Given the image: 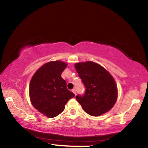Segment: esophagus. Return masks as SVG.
I'll return each instance as SVG.
<instances>
[{
	"label": "esophagus",
	"instance_id": "obj_1",
	"mask_svg": "<svg viewBox=\"0 0 148 148\" xmlns=\"http://www.w3.org/2000/svg\"><path fill=\"white\" fill-rule=\"evenodd\" d=\"M72 91L74 92L75 95H76V89H72Z\"/></svg>",
	"mask_w": 148,
	"mask_h": 148
}]
</instances>
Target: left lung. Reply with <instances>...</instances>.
Returning a JSON list of instances; mask_svg holds the SVG:
<instances>
[{"label": "left lung", "mask_w": 148, "mask_h": 148, "mask_svg": "<svg viewBox=\"0 0 148 148\" xmlns=\"http://www.w3.org/2000/svg\"><path fill=\"white\" fill-rule=\"evenodd\" d=\"M75 68L86 87L84 94L76 97L84 111L99 116L112 109L117 100V88L111 74L91 61L76 63Z\"/></svg>", "instance_id": "1"}]
</instances>
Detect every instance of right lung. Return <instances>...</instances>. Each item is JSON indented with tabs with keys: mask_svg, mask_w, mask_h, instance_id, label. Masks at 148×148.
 I'll return each instance as SVG.
<instances>
[{
	"mask_svg": "<svg viewBox=\"0 0 148 148\" xmlns=\"http://www.w3.org/2000/svg\"><path fill=\"white\" fill-rule=\"evenodd\" d=\"M66 66L60 61L47 62L35 72L30 82L31 103L47 117L61 114L69 100L75 96L67 89L66 82L61 77Z\"/></svg>",
	"mask_w": 148,
	"mask_h": 148,
	"instance_id": "right-lung-1",
	"label": "right lung"
}]
</instances>
